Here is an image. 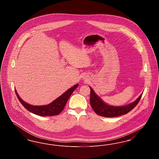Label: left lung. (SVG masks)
Returning a JSON list of instances; mask_svg holds the SVG:
<instances>
[{"label": "left lung", "mask_w": 159, "mask_h": 159, "mask_svg": "<svg viewBox=\"0 0 159 159\" xmlns=\"http://www.w3.org/2000/svg\"><path fill=\"white\" fill-rule=\"evenodd\" d=\"M89 88L91 89L90 103L92 109L97 114L106 117H114L128 113L136 107L143 95V93H141L134 102L126 106H110L100 98L92 88Z\"/></svg>", "instance_id": "1"}]
</instances>
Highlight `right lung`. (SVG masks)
<instances>
[{
    "mask_svg": "<svg viewBox=\"0 0 159 159\" xmlns=\"http://www.w3.org/2000/svg\"><path fill=\"white\" fill-rule=\"evenodd\" d=\"M79 84H76L72 88H70L66 92H65L62 95H61L60 97L54 100L53 102H52L49 104L45 106L30 105L28 103L24 101L23 99L19 97L16 90L15 93L21 104L24 107L25 109H27L31 113L40 116H51L58 115L63 110L70 97L77 88Z\"/></svg>",
    "mask_w": 159,
    "mask_h": 159,
    "instance_id": "add662e5",
    "label": "right lung"
}]
</instances>
